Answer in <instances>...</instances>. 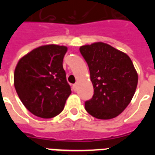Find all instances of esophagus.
I'll use <instances>...</instances> for the list:
<instances>
[{"mask_svg": "<svg viewBox=\"0 0 155 155\" xmlns=\"http://www.w3.org/2000/svg\"><path fill=\"white\" fill-rule=\"evenodd\" d=\"M73 89H74V91H77V84H74V85H73Z\"/></svg>", "mask_w": 155, "mask_h": 155, "instance_id": "obj_1", "label": "esophagus"}]
</instances>
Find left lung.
Listing matches in <instances>:
<instances>
[{
	"label": "left lung",
	"instance_id": "1",
	"mask_svg": "<svg viewBox=\"0 0 155 155\" xmlns=\"http://www.w3.org/2000/svg\"><path fill=\"white\" fill-rule=\"evenodd\" d=\"M87 62L94 87L91 100L84 107L100 120H110L129 105L136 91L138 74L129 55L103 42L80 47Z\"/></svg>",
	"mask_w": 155,
	"mask_h": 155
}]
</instances>
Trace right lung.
I'll list each match as a JSON object with an SVG mask.
<instances>
[{
	"mask_svg": "<svg viewBox=\"0 0 155 155\" xmlns=\"http://www.w3.org/2000/svg\"><path fill=\"white\" fill-rule=\"evenodd\" d=\"M67 50L64 45H41L21 58L15 66L16 93L22 104L35 116L50 119L64 110L71 94L63 69Z\"/></svg>",
	"mask_w": 155,
	"mask_h": 155,
	"instance_id": "add662e5",
	"label": "right lung"
}]
</instances>
